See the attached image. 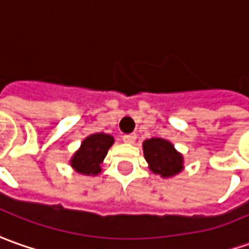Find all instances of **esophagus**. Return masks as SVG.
I'll return each instance as SVG.
<instances>
[{
    "label": "esophagus",
    "instance_id": "obj_1",
    "mask_svg": "<svg viewBox=\"0 0 249 249\" xmlns=\"http://www.w3.org/2000/svg\"><path fill=\"white\" fill-rule=\"evenodd\" d=\"M123 140H124L125 143H128V144H132V143H135V142H136V133L124 135V136H123Z\"/></svg>",
    "mask_w": 249,
    "mask_h": 249
}]
</instances>
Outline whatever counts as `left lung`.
Returning a JSON list of instances; mask_svg holds the SVG:
<instances>
[{"label":"left lung","mask_w":249,"mask_h":249,"mask_svg":"<svg viewBox=\"0 0 249 249\" xmlns=\"http://www.w3.org/2000/svg\"><path fill=\"white\" fill-rule=\"evenodd\" d=\"M143 154L148 169L162 178H170L184 170V157L174 146L160 138L147 139L143 142Z\"/></svg>","instance_id":"8db88e82"}]
</instances>
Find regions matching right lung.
<instances>
[{
    "label": "right lung",
    "mask_w": 249,
    "mask_h": 249,
    "mask_svg": "<svg viewBox=\"0 0 249 249\" xmlns=\"http://www.w3.org/2000/svg\"><path fill=\"white\" fill-rule=\"evenodd\" d=\"M113 143L114 138L111 135L103 132L92 133L83 140L79 150L72 155L69 165L77 173L84 176H96L102 172L101 165Z\"/></svg>",
    "instance_id": "right-lung-1"
}]
</instances>
